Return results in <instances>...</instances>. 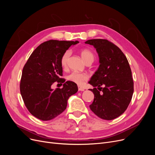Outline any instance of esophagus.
I'll return each instance as SVG.
<instances>
[{"label": "esophagus", "mask_w": 155, "mask_h": 155, "mask_svg": "<svg viewBox=\"0 0 155 155\" xmlns=\"http://www.w3.org/2000/svg\"><path fill=\"white\" fill-rule=\"evenodd\" d=\"M78 91H85V88H83L81 87H78Z\"/></svg>", "instance_id": "obj_1"}]
</instances>
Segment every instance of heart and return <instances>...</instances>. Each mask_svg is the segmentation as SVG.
<instances>
[{
    "instance_id": "heart-1",
    "label": "heart",
    "mask_w": 155,
    "mask_h": 155,
    "mask_svg": "<svg viewBox=\"0 0 155 155\" xmlns=\"http://www.w3.org/2000/svg\"><path fill=\"white\" fill-rule=\"evenodd\" d=\"M80 54L82 59L85 63L88 61L92 62L94 59V54H93L92 51L88 49L84 48L81 50ZM70 55V51L69 50L64 51V54L62 55L61 58V65L63 68H67ZM67 79L68 81L76 83L78 85H82L88 79V76L86 73L72 72L68 75Z\"/></svg>"
}]
</instances>
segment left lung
<instances>
[{
    "instance_id": "left-lung-1",
    "label": "left lung",
    "mask_w": 155,
    "mask_h": 155,
    "mask_svg": "<svg viewBox=\"0 0 155 155\" xmlns=\"http://www.w3.org/2000/svg\"><path fill=\"white\" fill-rule=\"evenodd\" d=\"M94 46L100 58V67L88 83L94 99L89 106L100 118L111 120L122 114L134 92L132 72L126 56L118 46L104 39L85 42Z\"/></svg>"
}]
</instances>
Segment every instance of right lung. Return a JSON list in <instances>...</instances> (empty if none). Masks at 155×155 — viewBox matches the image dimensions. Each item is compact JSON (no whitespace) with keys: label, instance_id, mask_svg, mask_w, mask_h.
<instances>
[{"label":"right lung","instance_id":"add662e5","mask_svg":"<svg viewBox=\"0 0 155 155\" xmlns=\"http://www.w3.org/2000/svg\"><path fill=\"white\" fill-rule=\"evenodd\" d=\"M76 41L50 40L33 51L22 69L20 91L25 106L35 118L54 119L66 109L69 97L78 91L76 83L67 81L62 88H51L57 81L63 83L61 58ZM62 85V84H61Z\"/></svg>","mask_w":155,"mask_h":155}]
</instances>
